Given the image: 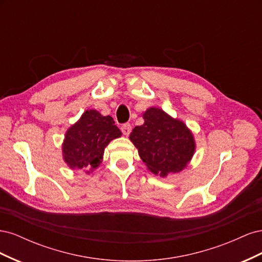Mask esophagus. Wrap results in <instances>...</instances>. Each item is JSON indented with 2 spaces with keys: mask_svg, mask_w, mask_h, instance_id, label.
<instances>
[{
  "mask_svg": "<svg viewBox=\"0 0 262 262\" xmlns=\"http://www.w3.org/2000/svg\"><path fill=\"white\" fill-rule=\"evenodd\" d=\"M131 130H132V126H131L130 123H124V124H122L121 131H122V133L124 134V136H129Z\"/></svg>",
  "mask_w": 262,
  "mask_h": 262,
  "instance_id": "34e87169",
  "label": "esophagus"
}]
</instances>
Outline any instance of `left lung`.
<instances>
[{
    "label": "left lung",
    "instance_id": "1",
    "mask_svg": "<svg viewBox=\"0 0 262 262\" xmlns=\"http://www.w3.org/2000/svg\"><path fill=\"white\" fill-rule=\"evenodd\" d=\"M143 119L129 138L148 170L161 177L184 170L195 150L194 137L186 123L156 107L146 109Z\"/></svg>",
    "mask_w": 262,
    "mask_h": 262
}]
</instances>
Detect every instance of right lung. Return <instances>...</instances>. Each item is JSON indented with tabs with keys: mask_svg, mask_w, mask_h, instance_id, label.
<instances>
[{
	"mask_svg": "<svg viewBox=\"0 0 262 262\" xmlns=\"http://www.w3.org/2000/svg\"><path fill=\"white\" fill-rule=\"evenodd\" d=\"M121 134L113 117L102 116L95 109L86 110L66 132L63 160L71 169H83L90 173L102 162L110 141L120 138Z\"/></svg>",
	"mask_w": 262,
	"mask_h": 262,
	"instance_id": "1",
	"label": "right lung"
}]
</instances>
